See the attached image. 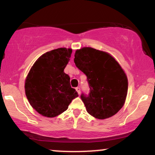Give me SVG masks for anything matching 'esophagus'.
I'll return each instance as SVG.
<instances>
[{"mask_svg":"<svg viewBox=\"0 0 155 155\" xmlns=\"http://www.w3.org/2000/svg\"><path fill=\"white\" fill-rule=\"evenodd\" d=\"M76 90L77 91L78 94H80V92H81V89H80V87H76Z\"/></svg>","mask_w":155,"mask_h":155,"instance_id":"obj_1","label":"esophagus"}]
</instances>
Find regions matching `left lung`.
<instances>
[{"mask_svg":"<svg viewBox=\"0 0 155 155\" xmlns=\"http://www.w3.org/2000/svg\"><path fill=\"white\" fill-rule=\"evenodd\" d=\"M74 63L87 78L90 92L81 98L87 111L99 120L109 118L122 108L127 94L126 74L117 60L91 47L76 50Z\"/></svg>","mask_w":155,"mask_h":155,"instance_id":"8db88e82","label":"left lung"}]
</instances>
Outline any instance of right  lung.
<instances>
[{
	"mask_svg": "<svg viewBox=\"0 0 155 155\" xmlns=\"http://www.w3.org/2000/svg\"><path fill=\"white\" fill-rule=\"evenodd\" d=\"M71 53L72 49L66 48L47 51L35 62L27 76V98L32 107L44 117L58 116L79 96L71 87L69 76L64 73Z\"/></svg>",
	"mask_w": 155,
	"mask_h": 155,
	"instance_id": "add662e5",
	"label": "right lung"
}]
</instances>
